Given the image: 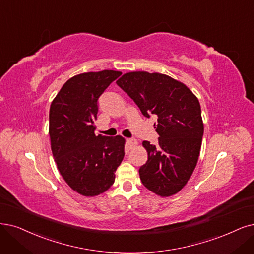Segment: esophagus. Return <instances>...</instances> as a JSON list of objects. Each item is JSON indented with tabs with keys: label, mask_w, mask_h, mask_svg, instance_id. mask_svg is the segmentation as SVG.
Returning <instances> with one entry per match:
<instances>
[{
	"label": "esophagus",
	"mask_w": 254,
	"mask_h": 254,
	"mask_svg": "<svg viewBox=\"0 0 254 254\" xmlns=\"http://www.w3.org/2000/svg\"><path fill=\"white\" fill-rule=\"evenodd\" d=\"M127 146H128V148H133V147L137 144V140L134 139V138L127 139Z\"/></svg>",
	"instance_id": "esophagus-1"
}]
</instances>
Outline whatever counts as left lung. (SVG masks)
I'll return each mask as SVG.
<instances>
[{"mask_svg": "<svg viewBox=\"0 0 254 254\" xmlns=\"http://www.w3.org/2000/svg\"><path fill=\"white\" fill-rule=\"evenodd\" d=\"M118 86L149 118L159 135L158 144L143 141L147 161L139 168L142 184L170 196L183 189L198 162L204 126L200 102L185 84L160 73L129 72Z\"/></svg>", "mask_w": 254, "mask_h": 254, "instance_id": "1", "label": "left lung"}]
</instances>
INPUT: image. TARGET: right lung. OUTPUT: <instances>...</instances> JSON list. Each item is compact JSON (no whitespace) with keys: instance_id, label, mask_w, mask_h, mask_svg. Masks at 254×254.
Instances as JSON below:
<instances>
[{"instance_id":"1","label":"right lung","mask_w":254,"mask_h":254,"mask_svg":"<svg viewBox=\"0 0 254 254\" xmlns=\"http://www.w3.org/2000/svg\"><path fill=\"white\" fill-rule=\"evenodd\" d=\"M121 72L103 70L76 75L51 103L49 135L58 168L68 185L82 195L105 192L115 181L125 157V139L94 134L98 99Z\"/></svg>"}]
</instances>
